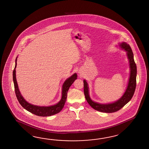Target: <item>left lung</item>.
<instances>
[{"label": "left lung", "mask_w": 149, "mask_h": 149, "mask_svg": "<svg viewBox=\"0 0 149 149\" xmlns=\"http://www.w3.org/2000/svg\"><path fill=\"white\" fill-rule=\"evenodd\" d=\"M121 48L124 49L127 52L128 59L130 63V74L128 82L127 88L123 95L118 100L114 103L109 104H100L95 102L90 98L88 93V87L86 81L84 80V92L87 102L95 110L104 113H114L119 111L123 107L132 97L135 93L136 86V75L137 67L134 59V54L130 45L125 42H122L120 44Z\"/></svg>", "instance_id": "obj_1"}]
</instances>
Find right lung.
Instances as JSON below:
<instances>
[{"label":"right lung","mask_w":149,"mask_h":149,"mask_svg":"<svg viewBox=\"0 0 149 149\" xmlns=\"http://www.w3.org/2000/svg\"><path fill=\"white\" fill-rule=\"evenodd\" d=\"M17 58L15 59V65L13 71V80L14 82V90L16 94V97H17V100L19 102L20 104L25 109L31 112L32 114H34L39 116H49L53 115L58 113L62 111L63 108L65 104L66 98H67V93L70 87L71 86L74 80L76 79L77 75L76 73L73 74L72 76L69 78L65 80L64 83L63 84L62 88V99L58 104L55 105L49 106V107H40L37 106H34L33 104H29L26 101L24 100L23 97L21 95L19 90L18 88L17 82L15 77V68L17 67Z\"/></svg>","instance_id":"right-lung-1"}]
</instances>
